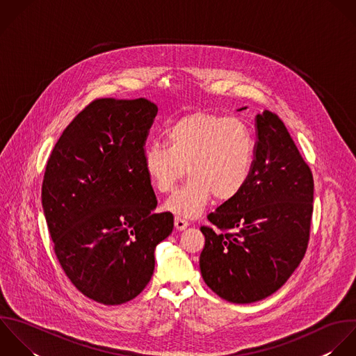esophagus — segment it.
Returning <instances> with one entry per match:
<instances>
[{"label":"esophagus","instance_id":"1","mask_svg":"<svg viewBox=\"0 0 356 356\" xmlns=\"http://www.w3.org/2000/svg\"><path fill=\"white\" fill-rule=\"evenodd\" d=\"M188 225H190V223H188L186 219H183V218H180V216H175V227H176L177 230H184Z\"/></svg>","mask_w":356,"mask_h":356}]
</instances>
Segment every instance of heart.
I'll list each match as a JSON object with an SVG mask.
<instances>
[{"label": "heart", "mask_w": 356, "mask_h": 356, "mask_svg": "<svg viewBox=\"0 0 356 356\" xmlns=\"http://www.w3.org/2000/svg\"><path fill=\"white\" fill-rule=\"evenodd\" d=\"M168 145L152 143L144 149V169L154 187L169 193L187 173L165 208L186 218L198 216L215 197L232 201L247 186L255 156L250 127L240 119L195 112L175 120L165 131Z\"/></svg>", "instance_id": "1"}]
</instances>
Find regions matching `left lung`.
<instances>
[{
  "label": "left lung",
  "mask_w": 356,
  "mask_h": 356,
  "mask_svg": "<svg viewBox=\"0 0 356 356\" xmlns=\"http://www.w3.org/2000/svg\"><path fill=\"white\" fill-rule=\"evenodd\" d=\"M254 166L244 190L208 215L200 268L220 298L251 304L276 293L309 243L314 176L283 120L257 115Z\"/></svg>",
  "instance_id": "1"
}]
</instances>
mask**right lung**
Masks as SVG:
<instances>
[{
  "instance_id": "add662e5",
  "label": "right lung",
  "mask_w": 356,
  "mask_h": 356,
  "mask_svg": "<svg viewBox=\"0 0 356 356\" xmlns=\"http://www.w3.org/2000/svg\"><path fill=\"white\" fill-rule=\"evenodd\" d=\"M158 106L98 98L63 130L47 162L41 200L65 275L90 300L136 298L155 268V247L173 230L170 212L144 169V145Z\"/></svg>"
}]
</instances>
